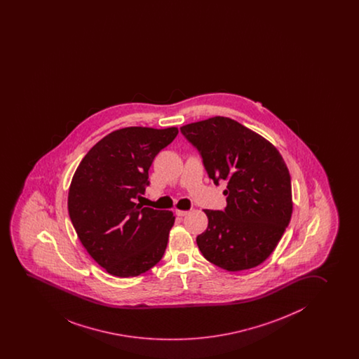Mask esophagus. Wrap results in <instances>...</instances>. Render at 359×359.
<instances>
[{
	"label": "esophagus",
	"instance_id": "obj_1",
	"mask_svg": "<svg viewBox=\"0 0 359 359\" xmlns=\"http://www.w3.org/2000/svg\"><path fill=\"white\" fill-rule=\"evenodd\" d=\"M189 211H184V210H177V215L179 217H184V216H187Z\"/></svg>",
	"mask_w": 359,
	"mask_h": 359
}]
</instances>
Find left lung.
I'll return each mask as SVG.
<instances>
[{
  "mask_svg": "<svg viewBox=\"0 0 359 359\" xmlns=\"http://www.w3.org/2000/svg\"><path fill=\"white\" fill-rule=\"evenodd\" d=\"M203 158L208 177L227 182L224 211L205 210L208 229L196 243L229 271L263 263L276 250L292 213L290 174L279 151L237 121L216 116L180 127Z\"/></svg>",
  "mask_w": 359,
  "mask_h": 359,
  "instance_id": "8db88e82",
  "label": "left lung"
}]
</instances>
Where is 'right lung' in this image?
Returning <instances> with one entry per match:
<instances>
[{"label":"right lung","instance_id":"right-lung-1","mask_svg":"<svg viewBox=\"0 0 359 359\" xmlns=\"http://www.w3.org/2000/svg\"><path fill=\"white\" fill-rule=\"evenodd\" d=\"M177 135V127L114 130L88 151L74 174L72 224L88 255L111 276H140L163 258L175 217L135 200L149 185L156 154Z\"/></svg>","mask_w":359,"mask_h":359}]
</instances>
